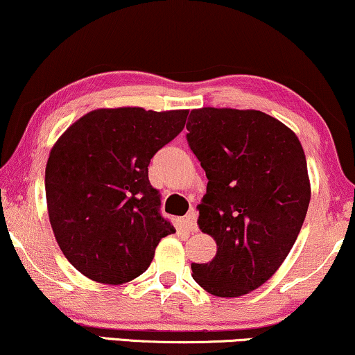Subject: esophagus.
I'll return each instance as SVG.
<instances>
[{
  "label": "esophagus",
  "instance_id": "esophagus-1",
  "mask_svg": "<svg viewBox=\"0 0 355 355\" xmlns=\"http://www.w3.org/2000/svg\"><path fill=\"white\" fill-rule=\"evenodd\" d=\"M183 223H185V227L190 232L198 231V224H196V211L191 209L185 216V219H183Z\"/></svg>",
  "mask_w": 355,
  "mask_h": 355
}]
</instances>
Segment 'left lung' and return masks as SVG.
I'll list each match as a JSON object with an SVG mask.
<instances>
[{
    "instance_id": "1",
    "label": "left lung",
    "mask_w": 355,
    "mask_h": 355,
    "mask_svg": "<svg viewBox=\"0 0 355 355\" xmlns=\"http://www.w3.org/2000/svg\"><path fill=\"white\" fill-rule=\"evenodd\" d=\"M187 129L208 178L198 226L218 244L209 263H191L193 278L211 295L242 297L297 241L311 198L306 157L295 132L262 111L201 107Z\"/></svg>"
}]
</instances>
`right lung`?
Masks as SVG:
<instances>
[{
    "label": "right lung",
    "instance_id": "obj_1",
    "mask_svg": "<svg viewBox=\"0 0 355 355\" xmlns=\"http://www.w3.org/2000/svg\"><path fill=\"white\" fill-rule=\"evenodd\" d=\"M188 111L95 110L62 134L46 167L51 226L85 277L119 285L150 266L173 234L149 182L150 159L185 128Z\"/></svg>",
    "mask_w": 355,
    "mask_h": 355
}]
</instances>
